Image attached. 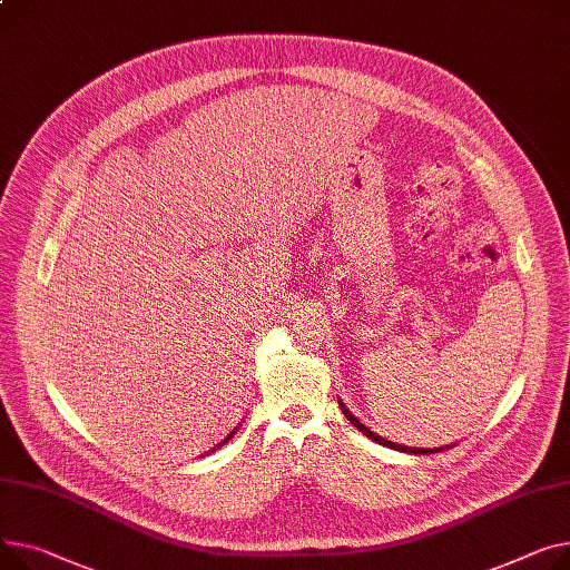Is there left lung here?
Here are the masks:
<instances>
[{"instance_id": "obj_1", "label": "left lung", "mask_w": 570, "mask_h": 570, "mask_svg": "<svg viewBox=\"0 0 570 570\" xmlns=\"http://www.w3.org/2000/svg\"><path fill=\"white\" fill-rule=\"evenodd\" d=\"M338 405H341V410H344V414H346V420L357 429V431H362L366 438H371L373 442H377V444H383V446H390V449H396V451H405V453H433L435 449H412V446H403V444H396V442H390V440H385V438H381V435H375V433H371L360 420H357V416L344 405V403H341L338 401Z\"/></svg>"}]
</instances>
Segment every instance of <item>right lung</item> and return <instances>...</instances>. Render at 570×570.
Wrapping results in <instances>:
<instances>
[{
    "mask_svg": "<svg viewBox=\"0 0 570 570\" xmlns=\"http://www.w3.org/2000/svg\"><path fill=\"white\" fill-rule=\"evenodd\" d=\"M232 435H234V433H232ZM232 435H229V438H232ZM229 438H226V440H229Z\"/></svg>",
    "mask_w": 570,
    "mask_h": 570,
    "instance_id": "1",
    "label": "right lung"
}]
</instances>
